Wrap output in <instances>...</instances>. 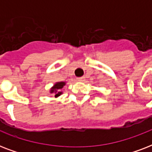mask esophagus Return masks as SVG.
Masks as SVG:
<instances>
[{"instance_id": "esophagus-1", "label": "esophagus", "mask_w": 152, "mask_h": 152, "mask_svg": "<svg viewBox=\"0 0 152 152\" xmlns=\"http://www.w3.org/2000/svg\"><path fill=\"white\" fill-rule=\"evenodd\" d=\"M77 80L80 81V82H83V81L85 80V77H84V76H81V77H78V78H77Z\"/></svg>"}]
</instances>
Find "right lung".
Here are the masks:
<instances>
[{
    "label": "right lung",
    "instance_id": "add662e5",
    "mask_svg": "<svg viewBox=\"0 0 152 152\" xmlns=\"http://www.w3.org/2000/svg\"><path fill=\"white\" fill-rule=\"evenodd\" d=\"M64 85H65V82H57L51 88L50 93L51 94H54L55 98L58 97L62 94V91H61V89Z\"/></svg>",
    "mask_w": 152,
    "mask_h": 152
}]
</instances>
